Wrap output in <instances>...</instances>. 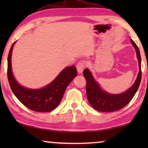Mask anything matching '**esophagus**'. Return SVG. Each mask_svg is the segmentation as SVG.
I'll return each mask as SVG.
<instances>
[{"mask_svg":"<svg viewBox=\"0 0 148 148\" xmlns=\"http://www.w3.org/2000/svg\"><path fill=\"white\" fill-rule=\"evenodd\" d=\"M86 61H79L76 65V69H77V72H78L79 74L82 73V72L84 71V70L85 69V67H86Z\"/></svg>","mask_w":148,"mask_h":148,"instance_id":"34e87169","label":"esophagus"}]
</instances>
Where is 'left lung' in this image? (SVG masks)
Listing matches in <instances>:
<instances>
[{"mask_svg": "<svg viewBox=\"0 0 148 148\" xmlns=\"http://www.w3.org/2000/svg\"><path fill=\"white\" fill-rule=\"evenodd\" d=\"M131 42L136 53L139 72L133 85L126 91L119 94L108 92L104 91L95 80L89 69H86L84 71V76L87 81L86 93L87 99L91 106L99 112H111L123 108L129 103L138 89L142 77L141 57L136 44L132 39H131Z\"/></svg>", "mask_w": 148, "mask_h": 148, "instance_id": "left-lung-1", "label": "left lung"}]
</instances>
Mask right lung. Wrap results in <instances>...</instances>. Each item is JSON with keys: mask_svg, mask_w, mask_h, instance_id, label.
<instances>
[{"mask_svg": "<svg viewBox=\"0 0 148 148\" xmlns=\"http://www.w3.org/2000/svg\"><path fill=\"white\" fill-rule=\"evenodd\" d=\"M14 42L8 57V78L10 86L17 99L30 110L38 112H51L58 106L69 84L77 76L74 65L62 70L49 84L40 89H31L20 85L14 76L12 69V54Z\"/></svg>", "mask_w": 148, "mask_h": 148, "instance_id": "add662e5", "label": "right lung"}]
</instances>
